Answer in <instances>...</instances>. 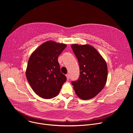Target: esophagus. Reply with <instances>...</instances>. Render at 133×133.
Wrapping results in <instances>:
<instances>
[{
    "mask_svg": "<svg viewBox=\"0 0 133 133\" xmlns=\"http://www.w3.org/2000/svg\"><path fill=\"white\" fill-rule=\"evenodd\" d=\"M66 78H67V80L68 81L69 79V74H66Z\"/></svg>",
    "mask_w": 133,
    "mask_h": 133,
    "instance_id": "esophagus-1",
    "label": "esophagus"
}]
</instances>
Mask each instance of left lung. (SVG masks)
Wrapping results in <instances>:
<instances>
[{
    "label": "left lung",
    "instance_id": "left-lung-1",
    "mask_svg": "<svg viewBox=\"0 0 133 133\" xmlns=\"http://www.w3.org/2000/svg\"><path fill=\"white\" fill-rule=\"evenodd\" d=\"M71 47L80 68L78 79L71 82L74 89L82 99L92 98L106 85L108 75L106 62L98 51L89 45L73 44Z\"/></svg>",
    "mask_w": 133,
    "mask_h": 133
}]
</instances>
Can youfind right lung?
<instances>
[{"instance_id":"add662e5","label":"right lung","mask_w":133,"mask_h":133,"mask_svg":"<svg viewBox=\"0 0 133 133\" xmlns=\"http://www.w3.org/2000/svg\"><path fill=\"white\" fill-rule=\"evenodd\" d=\"M66 47L65 44L47 41L30 56L26 70V78L34 92L42 98L56 97L66 81L58 62L59 55Z\"/></svg>"}]
</instances>
